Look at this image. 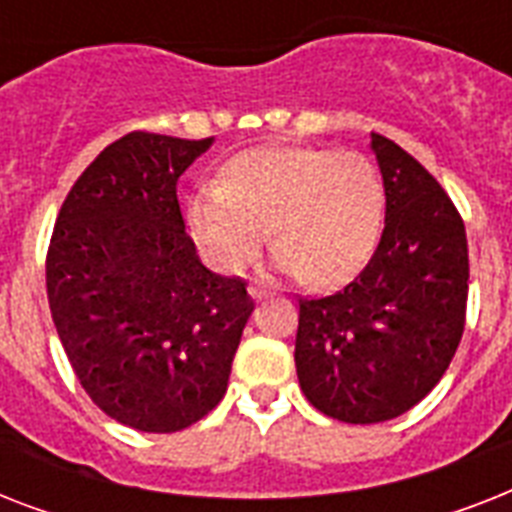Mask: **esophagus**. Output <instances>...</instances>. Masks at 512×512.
<instances>
[{
	"label": "esophagus",
	"mask_w": 512,
	"mask_h": 512,
	"mask_svg": "<svg viewBox=\"0 0 512 512\" xmlns=\"http://www.w3.org/2000/svg\"><path fill=\"white\" fill-rule=\"evenodd\" d=\"M249 295L255 297V300H263L265 292H263V289H260V287H249Z\"/></svg>",
	"instance_id": "obj_1"
}]
</instances>
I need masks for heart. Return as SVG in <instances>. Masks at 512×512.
<instances>
[{"mask_svg": "<svg viewBox=\"0 0 512 512\" xmlns=\"http://www.w3.org/2000/svg\"><path fill=\"white\" fill-rule=\"evenodd\" d=\"M382 204L380 172L364 154L265 148L239 156L217 188L193 199L191 231L209 265L239 273L271 228L281 271L332 284L372 252Z\"/></svg>", "mask_w": 512, "mask_h": 512, "instance_id": "heart-1", "label": "heart"}]
</instances>
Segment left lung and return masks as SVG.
<instances>
[{"mask_svg": "<svg viewBox=\"0 0 512 512\" xmlns=\"http://www.w3.org/2000/svg\"><path fill=\"white\" fill-rule=\"evenodd\" d=\"M385 228L372 260L332 295L300 297L295 340L305 398L332 420L372 425L420 404L465 329L468 236L438 180L372 132Z\"/></svg>", "mask_w": 512, "mask_h": 512, "instance_id": "obj_1", "label": "left lung"}]
</instances>
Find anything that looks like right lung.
<instances>
[{"mask_svg": "<svg viewBox=\"0 0 512 512\" xmlns=\"http://www.w3.org/2000/svg\"><path fill=\"white\" fill-rule=\"evenodd\" d=\"M212 138L130 132L79 175L47 249V300L76 380L111 420L175 433L220 404L249 313L201 265L177 180Z\"/></svg>", "mask_w": 512, "mask_h": 512, "instance_id": "obj_1", "label": "right lung"}]
</instances>
